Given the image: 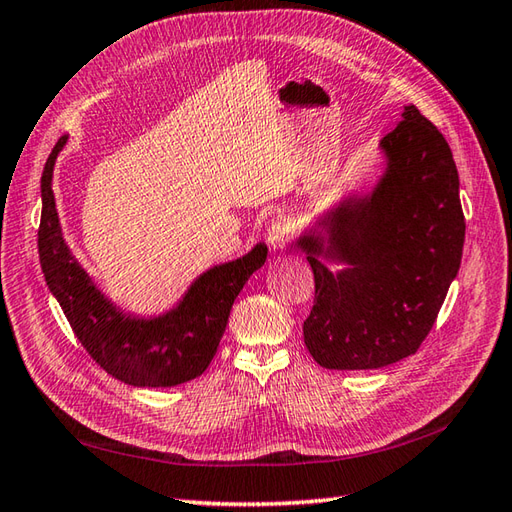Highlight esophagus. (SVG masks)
Instances as JSON below:
<instances>
[{"label":"esophagus","instance_id":"34e87169","mask_svg":"<svg viewBox=\"0 0 512 512\" xmlns=\"http://www.w3.org/2000/svg\"><path fill=\"white\" fill-rule=\"evenodd\" d=\"M267 241L274 249H285L291 241H294V225L289 218L278 216L267 227Z\"/></svg>","mask_w":512,"mask_h":512}]
</instances>
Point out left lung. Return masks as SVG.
Segmentation results:
<instances>
[{"label":"left lung","instance_id":"obj_1","mask_svg":"<svg viewBox=\"0 0 512 512\" xmlns=\"http://www.w3.org/2000/svg\"><path fill=\"white\" fill-rule=\"evenodd\" d=\"M380 145L389 168L375 192L325 218V234L298 243L316 285L302 336L325 369H380L413 356L462 263L460 176L444 134L406 106ZM320 255L350 267L333 275Z\"/></svg>","mask_w":512,"mask_h":512}]
</instances>
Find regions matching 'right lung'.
<instances>
[{
	"mask_svg": "<svg viewBox=\"0 0 512 512\" xmlns=\"http://www.w3.org/2000/svg\"><path fill=\"white\" fill-rule=\"evenodd\" d=\"M66 137L57 141L41 174L39 260L46 283L64 309L81 347L99 367L132 387H176L210 367L229 311L247 278L265 265L267 247L214 267L196 280L183 302L154 320L123 316L90 283L61 238L52 196V168Z\"/></svg>",
	"mask_w": 512,
	"mask_h": 512,
	"instance_id": "right-lung-1",
	"label": "right lung"
}]
</instances>
